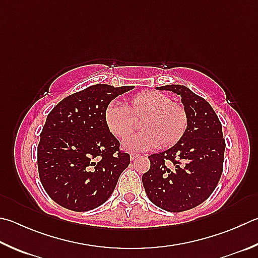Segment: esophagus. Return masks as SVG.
Segmentation results:
<instances>
[{
  "label": "esophagus",
  "instance_id": "34e87169",
  "mask_svg": "<svg viewBox=\"0 0 258 258\" xmlns=\"http://www.w3.org/2000/svg\"><path fill=\"white\" fill-rule=\"evenodd\" d=\"M140 156V154H138V153H134V152H132V153H130V158H131V160H135V159H137L138 157Z\"/></svg>",
  "mask_w": 258,
  "mask_h": 258
}]
</instances>
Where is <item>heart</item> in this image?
Returning <instances> with one entry per match:
<instances>
[{"instance_id": "heart-1", "label": "heart", "mask_w": 258, "mask_h": 258, "mask_svg": "<svg viewBox=\"0 0 258 258\" xmlns=\"http://www.w3.org/2000/svg\"><path fill=\"white\" fill-rule=\"evenodd\" d=\"M135 118L142 121L143 132L130 135L123 140L127 151H144L159 145H171L184 134L187 115L180 105L171 102L170 98L158 91H145L132 97L130 107L115 99L105 110V123L111 133L124 138L134 128Z\"/></svg>"}]
</instances>
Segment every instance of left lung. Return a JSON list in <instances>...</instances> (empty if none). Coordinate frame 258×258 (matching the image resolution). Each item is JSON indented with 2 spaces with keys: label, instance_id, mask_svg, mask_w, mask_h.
<instances>
[{
  "label": "left lung",
  "instance_id": "8db88e82",
  "mask_svg": "<svg viewBox=\"0 0 258 258\" xmlns=\"http://www.w3.org/2000/svg\"><path fill=\"white\" fill-rule=\"evenodd\" d=\"M181 97L187 127L174 147L149 157L142 176L150 201L162 210L181 212L203 203L213 193L223 169L222 125L204 98L180 84L158 87Z\"/></svg>",
  "mask_w": 258,
  "mask_h": 258
}]
</instances>
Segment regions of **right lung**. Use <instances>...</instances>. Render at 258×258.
Segmentation results:
<instances>
[{
  "instance_id": "right-lung-1",
  "label": "right lung",
  "mask_w": 258,
  "mask_h": 258,
  "mask_svg": "<svg viewBox=\"0 0 258 258\" xmlns=\"http://www.w3.org/2000/svg\"><path fill=\"white\" fill-rule=\"evenodd\" d=\"M133 86L95 84L59 101L46 118L37 149L39 178L49 198L84 212L104 204L130 165V154L105 123L110 101Z\"/></svg>"
}]
</instances>
